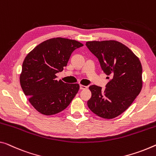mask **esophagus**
Listing matches in <instances>:
<instances>
[{
  "label": "esophagus",
  "instance_id": "34e87169",
  "mask_svg": "<svg viewBox=\"0 0 156 156\" xmlns=\"http://www.w3.org/2000/svg\"><path fill=\"white\" fill-rule=\"evenodd\" d=\"M88 87L86 86H83V85H81L80 84V89L81 90H83V89H86Z\"/></svg>",
  "mask_w": 156,
  "mask_h": 156
}]
</instances>
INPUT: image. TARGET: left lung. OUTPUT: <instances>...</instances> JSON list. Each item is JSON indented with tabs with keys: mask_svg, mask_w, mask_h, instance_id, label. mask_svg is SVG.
Returning a JSON list of instances; mask_svg holds the SVG:
<instances>
[{
	"mask_svg": "<svg viewBox=\"0 0 156 156\" xmlns=\"http://www.w3.org/2000/svg\"><path fill=\"white\" fill-rule=\"evenodd\" d=\"M86 47L97 57L102 70L110 79L105 89L91 85L87 105L95 114L111 119L132 105L142 88V67L128 47L115 40L90 41Z\"/></svg>",
	"mask_w": 156,
	"mask_h": 156,
	"instance_id": "left-lung-1",
	"label": "left lung"
}]
</instances>
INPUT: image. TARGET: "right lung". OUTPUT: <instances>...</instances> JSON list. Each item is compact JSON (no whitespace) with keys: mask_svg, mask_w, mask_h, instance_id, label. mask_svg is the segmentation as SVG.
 I'll return each mask as SVG.
<instances>
[{"mask_svg":"<svg viewBox=\"0 0 156 156\" xmlns=\"http://www.w3.org/2000/svg\"><path fill=\"white\" fill-rule=\"evenodd\" d=\"M83 46L74 40L56 37L44 41L27 54L22 65L20 84L33 107L42 114L54 115L70 104L78 83L56 80L76 49Z\"/></svg>","mask_w":156,"mask_h":156,"instance_id":"1","label":"right lung"}]
</instances>
